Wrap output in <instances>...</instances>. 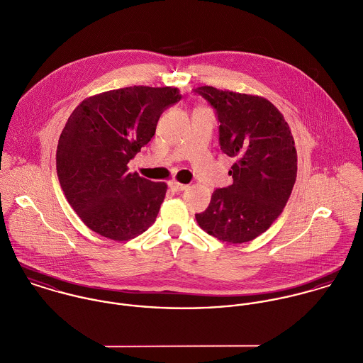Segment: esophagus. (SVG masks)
Masks as SVG:
<instances>
[{"label": "esophagus", "instance_id": "34e87169", "mask_svg": "<svg viewBox=\"0 0 363 363\" xmlns=\"http://www.w3.org/2000/svg\"><path fill=\"white\" fill-rule=\"evenodd\" d=\"M169 187H170L173 191H183V190L187 189V184H182V183L176 182V180H172V182H169Z\"/></svg>", "mask_w": 363, "mask_h": 363}]
</instances>
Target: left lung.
Returning a JSON list of instances; mask_svg holds the SVG:
<instances>
[{"instance_id": "obj_1", "label": "left lung", "mask_w": 363, "mask_h": 363, "mask_svg": "<svg viewBox=\"0 0 363 363\" xmlns=\"http://www.w3.org/2000/svg\"><path fill=\"white\" fill-rule=\"evenodd\" d=\"M193 91L215 108L220 150L236 159L229 170L233 183L216 189L196 219L222 242H250L281 215L292 193L298 155L289 125L264 98L213 86Z\"/></svg>"}]
</instances>
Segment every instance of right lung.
Here are the masks:
<instances>
[{
  "label": "right lung",
  "mask_w": 363,
  "mask_h": 363,
  "mask_svg": "<svg viewBox=\"0 0 363 363\" xmlns=\"http://www.w3.org/2000/svg\"><path fill=\"white\" fill-rule=\"evenodd\" d=\"M180 99L177 88L130 86L91 96L71 113L57 145V176L89 229L125 242L155 222L167 186L130 173L127 163Z\"/></svg>",
  "instance_id": "obj_1"
}]
</instances>
